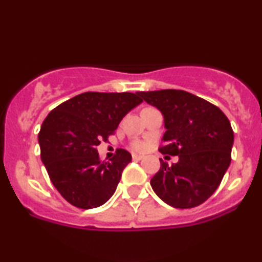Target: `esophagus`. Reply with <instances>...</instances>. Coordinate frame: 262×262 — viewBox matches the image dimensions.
<instances>
[{"label": "esophagus", "mask_w": 262, "mask_h": 262, "mask_svg": "<svg viewBox=\"0 0 262 262\" xmlns=\"http://www.w3.org/2000/svg\"><path fill=\"white\" fill-rule=\"evenodd\" d=\"M132 158H133V160H135V161H139L144 158V156L143 155H138V154H133V155H132Z\"/></svg>", "instance_id": "obj_1"}]
</instances>
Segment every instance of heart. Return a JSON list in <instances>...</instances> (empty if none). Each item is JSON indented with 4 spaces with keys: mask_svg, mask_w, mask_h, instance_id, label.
<instances>
[{
    "mask_svg": "<svg viewBox=\"0 0 262 262\" xmlns=\"http://www.w3.org/2000/svg\"><path fill=\"white\" fill-rule=\"evenodd\" d=\"M132 148L137 151H144L146 148H148V143L145 140H134L132 143Z\"/></svg>",
    "mask_w": 262,
    "mask_h": 262,
    "instance_id": "1",
    "label": "heart"
}]
</instances>
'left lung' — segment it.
<instances>
[{"mask_svg":"<svg viewBox=\"0 0 262 262\" xmlns=\"http://www.w3.org/2000/svg\"><path fill=\"white\" fill-rule=\"evenodd\" d=\"M164 116L161 154L179 156L161 167L150 185L175 208H193L214 193L231 160L234 133L229 119L210 102L182 90L138 92Z\"/></svg>","mask_w":262,"mask_h":262,"instance_id":"left-lung-1","label":"left lung"}]
</instances>
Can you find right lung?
<instances>
[{
    "label": "right lung",
    "mask_w": 262,
    "mask_h": 262,
    "mask_svg": "<svg viewBox=\"0 0 262 262\" xmlns=\"http://www.w3.org/2000/svg\"><path fill=\"white\" fill-rule=\"evenodd\" d=\"M141 102L138 93L85 92L48 114L38 134L40 158L50 181L69 203L91 209L113 196L132 155L117 149L110 161H102L97 145Z\"/></svg>",
    "instance_id": "1"
}]
</instances>
